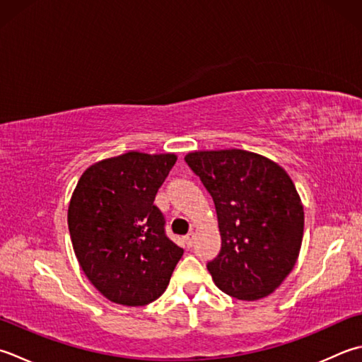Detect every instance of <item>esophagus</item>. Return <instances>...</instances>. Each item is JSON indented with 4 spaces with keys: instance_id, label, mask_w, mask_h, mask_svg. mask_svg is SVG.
Masks as SVG:
<instances>
[{
    "instance_id": "obj_1",
    "label": "esophagus",
    "mask_w": 362,
    "mask_h": 362,
    "mask_svg": "<svg viewBox=\"0 0 362 362\" xmlns=\"http://www.w3.org/2000/svg\"><path fill=\"white\" fill-rule=\"evenodd\" d=\"M193 240H194V233H188V235L185 237V245L189 247L191 245H193Z\"/></svg>"
}]
</instances>
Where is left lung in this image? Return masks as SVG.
<instances>
[{
    "instance_id": "8db88e82",
    "label": "left lung",
    "mask_w": 362,
    "mask_h": 362,
    "mask_svg": "<svg viewBox=\"0 0 362 362\" xmlns=\"http://www.w3.org/2000/svg\"><path fill=\"white\" fill-rule=\"evenodd\" d=\"M185 161L215 204L221 251L207 270L219 290L256 301L278 288L298 259L304 210L284 168L264 155L224 148Z\"/></svg>"
}]
</instances>
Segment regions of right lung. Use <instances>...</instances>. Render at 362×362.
I'll return each mask as SVG.
<instances>
[{"label":"right lung","mask_w":362,"mask_h":362,"mask_svg":"<svg viewBox=\"0 0 362 362\" xmlns=\"http://www.w3.org/2000/svg\"><path fill=\"white\" fill-rule=\"evenodd\" d=\"M175 161V153L134 151L97 161L70 197L67 223L78 264L112 303L136 308L155 301L182 257L153 205Z\"/></svg>","instance_id":"1"}]
</instances>
